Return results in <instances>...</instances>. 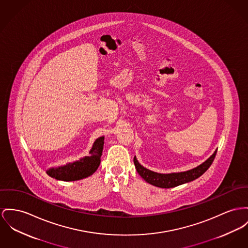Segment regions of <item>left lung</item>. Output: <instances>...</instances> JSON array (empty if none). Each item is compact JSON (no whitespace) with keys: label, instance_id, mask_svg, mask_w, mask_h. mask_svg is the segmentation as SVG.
I'll return each mask as SVG.
<instances>
[{"label":"left lung","instance_id":"8db88e82","mask_svg":"<svg viewBox=\"0 0 248 248\" xmlns=\"http://www.w3.org/2000/svg\"><path fill=\"white\" fill-rule=\"evenodd\" d=\"M216 152L206 161L202 165H198V167L193 168L191 170L185 171V172H181V173H171V174H159L153 171H150L149 169L145 168L144 166L140 165L136 158H133V163L135 165V168L138 172V174L150 184L161 187V188H172L179 186L183 183L186 182H192L201 175H203L208 168L213 164L215 160Z\"/></svg>","mask_w":248,"mask_h":248}]
</instances>
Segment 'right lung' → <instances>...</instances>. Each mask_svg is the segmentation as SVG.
Returning a JSON list of instances; mask_svg holds the SVG:
<instances>
[{"mask_svg": "<svg viewBox=\"0 0 248 248\" xmlns=\"http://www.w3.org/2000/svg\"><path fill=\"white\" fill-rule=\"evenodd\" d=\"M104 137L98 138L93 148L90 150V155L80 159L77 162L66 164L64 166L50 168L47 170V174L51 178L59 181L72 182L79 181L91 176L98 169L100 164V157L103 150Z\"/></svg>", "mask_w": 248, "mask_h": 248, "instance_id": "right-lung-1", "label": "right lung"}]
</instances>
